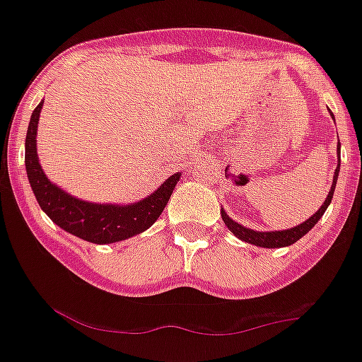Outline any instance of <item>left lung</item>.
I'll list each match as a JSON object with an SVG mask.
<instances>
[{"label": "left lung", "mask_w": 362, "mask_h": 362, "mask_svg": "<svg viewBox=\"0 0 362 362\" xmlns=\"http://www.w3.org/2000/svg\"><path fill=\"white\" fill-rule=\"evenodd\" d=\"M331 117L334 118V115L331 113ZM338 159H339V143H338ZM338 173H339V160H338V168H336L334 171V178H332V185H331V191H329L327 198H325L324 205L320 206V209L317 210V212L313 214V216L310 217L308 221H304L303 224H297L296 228H290V230H281V231H255L251 230V228H245L242 226V224H238L237 221L230 219V216H228L226 212H224L223 209H221V217H223L224 224L228 226V230L231 231V233L235 235L237 238H240V240L247 242V244H255V245H259V247H286V245H292L296 244L297 240H299L300 237H304V235L308 233V231L311 230V228L315 226V224L320 221V217L324 216V212L327 210L329 203H331L332 199V194H334V189H336V180H338Z\"/></svg>", "instance_id": "8db88e82"}]
</instances>
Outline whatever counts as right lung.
<instances>
[{
  "mask_svg": "<svg viewBox=\"0 0 362 362\" xmlns=\"http://www.w3.org/2000/svg\"><path fill=\"white\" fill-rule=\"evenodd\" d=\"M42 100L31 113L26 132V173L33 194L40 209L51 217L52 223L62 230L93 242V244H113L148 230L164 206L170 202L175 185L182 173H175L157 187L152 194L129 205H111V203H90L74 198L52 184L42 171L37 156V127L42 111Z\"/></svg>",
  "mask_w": 362,
  "mask_h": 362,
  "instance_id": "add662e5",
  "label": "right lung"
}]
</instances>
